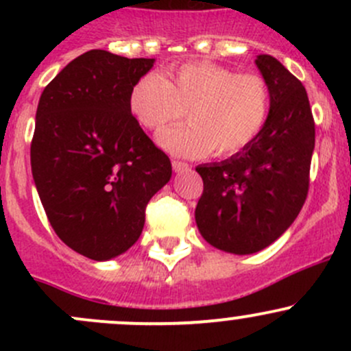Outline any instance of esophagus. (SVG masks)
<instances>
[{"label":"esophagus","mask_w":351,"mask_h":351,"mask_svg":"<svg viewBox=\"0 0 351 351\" xmlns=\"http://www.w3.org/2000/svg\"><path fill=\"white\" fill-rule=\"evenodd\" d=\"M171 166H173V171L175 173H185L190 169V165H186V162H183V161H173Z\"/></svg>","instance_id":"obj_1"}]
</instances>
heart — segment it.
<instances>
[{
  "label": "heart",
  "instance_id": "1",
  "mask_svg": "<svg viewBox=\"0 0 351 351\" xmlns=\"http://www.w3.org/2000/svg\"><path fill=\"white\" fill-rule=\"evenodd\" d=\"M129 112L147 130L168 129L158 144L183 158H229L250 147L267 127L271 90L260 74H238L214 62H186L161 74L147 73L129 90Z\"/></svg>",
  "mask_w": 351,
  "mask_h": 351
}]
</instances>
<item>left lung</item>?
<instances>
[{
  "label": "left lung",
  "instance_id": "1",
  "mask_svg": "<svg viewBox=\"0 0 351 351\" xmlns=\"http://www.w3.org/2000/svg\"><path fill=\"white\" fill-rule=\"evenodd\" d=\"M254 64L271 90L267 127L239 154L195 168L204 180L195 208L198 231L232 254L265 250L292 226L309 190L316 141L302 83L268 54L258 56Z\"/></svg>",
  "mask_w": 351,
  "mask_h": 351
}]
</instances>
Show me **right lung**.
<instances>
[{"label":"right lung","mask_w":351,"mask_h":351,"mask_svg":"<svg viewBox=\"0 0 351 351\" xmlns=\"http://www.w3.org/2000/svg\"><path fill=\"white\" fill-rule=\"evenodd\" d=\"M154 59L93 49L42 91L32 175L49 222L71 250L95 261L139 239L146 205L171 178V162L129 112V90Z\"/></svg>","instance_id":"1"}]
</instances>
